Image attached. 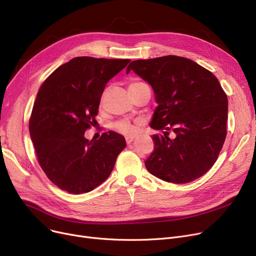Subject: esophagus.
I'll list each match as a JSON object with an SVG mask.
<instances>
[{
  "instance_id": "obj_1",
  "label": "esophagus",
  "mask_w": 256,
  "mask_h": 256,
  "mask_svg": "<svg viewBox=\"0 0 256 256\" xmlns=\"http://www.w3.org/2000/svg\"><path fill=\"white\" fill-rule=\"evenodd\" d=\"M132 140H134V136H128V137L126 138V141L128 144H130V142H132Z\"/></svg>"
}]
</instances>
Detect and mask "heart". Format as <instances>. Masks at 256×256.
Returning a JSON list of instances; mask_svg holds the SVG:
<instances>
[{
	"instance_id": "b5f03b06",
	"label": "heart",
	"mask_w": 256,
	"mask_h": 256,
	"mask_svg": "<svg viewBox=\"0 0 256 256\" xmlns=\"http://www.w3.org/2000/svg\"><path fill=\"white\" fill-rule=\"evenodd\" d=\"M141 85H144V83H142V82H132L128 86V89L136 88V87H139ZM115 128L120 132L126 134V135H130V134L135 132V126H134L130 122H128V121H119V122H117L115 124Z\"/></svg>"
}]
</instances>
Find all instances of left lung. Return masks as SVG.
I'll use <instances>...</instances> for the list:
<instances>
[{
    "label": "left lung",
    "instance_id": "left-lung-1",
    "mask_svg": "<svg viewBox=\"0 0 256 256\" xmlns=\"http://www.w3.org/2000/svg\"><path fill=\"white\" fill-rule=\"evenodd\" d=\"M148 83L156 96L150 128L154 150L145 167L156 178L186 184L206 174L226 138L228 100L218 78L196 62L178 56L136 60L128 66ZM176 132V138L166 135Z\"/></svg>",
    "mask_w": 256,
    "mask_h": 256
}]
</instances>
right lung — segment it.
Wrapping results in <instances>:
<instances>
[{"label": "right lung", "instance_id": "obj_1", "mask_svg": "<svg viewBox=\"0 0 256 256\" xmlns=\"http://www.w3.org/2000/svg\"><path fill=\"white\" fill-rule=\"evenodd\" d=\"M130 59L76 57L59 66L39 88L29 122L38 163L48 178L72 194L92 191L114 168L126 139L104 132L98 140L84 134L96 124L106 84Z\"/></svg>", "mask_w": 256, "mask_h": 256}]
</instances>
